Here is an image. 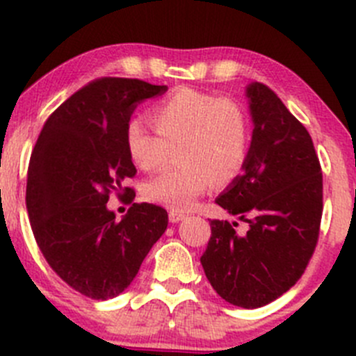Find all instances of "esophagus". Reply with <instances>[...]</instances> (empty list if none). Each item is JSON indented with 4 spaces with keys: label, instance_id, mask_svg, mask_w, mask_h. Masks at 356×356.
Returning <instances> with one entry per match:
<instances>
[{
    "label": "esophagus",
    "instance_id": "obj_1",
    "mask_svg": "<svg viewBox=\"0 0 356 356\" xmlns=\"http://www.w3.org/2000/svg\"><path fill=\"white\" fill-rule=\"evenodd\" d=\"M184 218H186L184 212H179V211L168 212V219H170V223H179V221H182Z\"/></svg>",
    "mask_w": 356,
    "mask_h": 356
}]
</instances>
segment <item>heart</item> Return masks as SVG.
Wrapping results in <instances>:
<instances>
[{
	"instance_id": "1",
	"label": "heart",
	"mask_w": 356,
	"mask_h": 356,
	"mask_svg": "<svg viewBox=\"0 0 356 356\" xmlns=\"http://www.w3.org/2000/svg\"><path fill=\"white\" fill-rule=\"evenodd\" d=\"M158 136L135 118L126 124L124 145L137 168L151 172L165 165L177 145L179 167L149 179L145 200L172 211H189L205 189L234 181L249 158L251 122L234 99L195 89H179L149 112Z\"/></svg>"
}]
</instances>
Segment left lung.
Wrapping results in <instances>:
<instances>
[{
    "mask_svg": "<svg viewBox=\"0 0 356 356\" xmlns=\"http://www.w3.org/2000/svg\"><path fill=\"white\" fill-rule=\"evenodd\" d=\"M253 119L251 149L242 174L216 204L249 225L211 219L200 261L216 293L244 309L286 293L313 257L323 211V177L313 138L272 89L245 88Z\"/></svg>",
    "mask_w": 356,
    "mask_h": 356,
    "instance_id": "left-lung-1",
    "label": "left lung"
}]
</instances>
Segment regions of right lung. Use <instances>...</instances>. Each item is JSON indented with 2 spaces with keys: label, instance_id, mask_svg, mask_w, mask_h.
<instances>
[{
  "label": "right lung",
  "instance_id": "obj_1",
  "mask_svg": "<svg viewBox=\"0 0 356 356\" xmlns=\"http://www.w3.org/2000/svg\"><path fill=\"white\" fill-rule=\"evenodd\" d=\"M167 89L98 79L52 112L31 152L26 207L36 244L65 283L95 300L122 293L167 230L168 214L158 205L133 204L121 221L107 207L111 191L128 204L135 198L122 188L137 174L126 124L138 103Z\"/></svg>",
  "mask_w": 356,
  "mask_h": 356
}]
</instances>
